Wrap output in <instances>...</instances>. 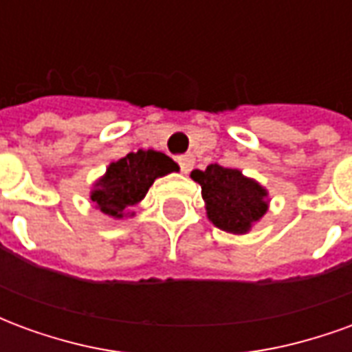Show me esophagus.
I'll return each instance as SVG.
<instances>
[{
    "label": "esophagus",
    "mask_w": 352,
    "mask_h": 352,
    "mask_svg": "<svg viewBox=\"0 0 352 352\" xmlns=\"http://www.w3.org/2000/svg\"><path fill=\"white\" fill-rule=\"evenodd\" d=\"M177 162H179L183 173H188V171L194 168V156H192V154H181V156L177 158Z\"/></svg>",
    "instance_id": "34e87169"
}]
</instances>
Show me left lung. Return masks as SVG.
Listing matches in <instances>:
<instances>
[{"label": "left lung", "instance_id": "left-lung-1", "mask_svg": "<svg viewBox=\"0 0 352 352\" xmlns=\"http://www.w3.org/2000/svg\"><path fill=\"white\" fill-rule=\"evenodd\" d=\"M190 177L201 186L209 221L230 234H247L267 211V190L239 169L207 166L194 169Z\"/></svg>", "mask_w": 352, "mask_h": 352}]
</instances>
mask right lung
Masks as SVG:
<instances>
[{
    "label": "right lung",
    "instance_id": "add662e5",
    "mask_svg": "<svg viewBox=\"0 0 352 352\" xmlns=\"http://www.w3.org/2000/svg\"><path fill=\"white\" fill-rule=\"evenodd\" d=\"M171 171H179V166L164 153L148 148L126 154L118 162L109 164L105 175L94 184L90 199L101 213L122 219L145 198L158 177Z\"/></svg>",
    "mask_w": 352,
    "mask_h": 352
}]
</instances>
